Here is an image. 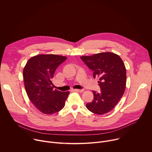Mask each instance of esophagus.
I'll return each instance as SVG.
<instances>
[{
    "mask_svg": "<svg viewBox=\"0 0 152 152\" xmlns=\"http://www.w3.org/2000/svg\"><path fill=\"white\" fill-rule=\"evenodd\" d=\"M74 92H83L84 91V89H73Z\"/></svg>",
    "mask_w": 152,
    "mask_h": 152,
    "instance_id": "esophagus-1",
    "label": "esophagus"
}]
</instances>
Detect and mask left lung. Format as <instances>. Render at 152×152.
I'll use <instances>...</instances> for the list:
<instances>
[{
    "instance_id": "obj_1",
    "label": "left lung",
    "mask_w": 152,
    "mask_h": 152,
    "mask_svg": "<svg viewBox=\"0 0 152 152\" xmlns=\"http://www.w3.org/2000/svg\"><path fill=\"white\" fill-rule=\"evenodd\" d=\"M94 71V78L99 77L100 92L93 91L94 99L86 104L94 113L103 115L111 111L124 94L126 85V70L119 56L112 53H102L80 57Z\"/></svg>"
}]
</instances>
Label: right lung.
I'll use <instances>...</instances> for the list:
<instances>
[{"mask_svg": "<svg viewBox=\"0 0 152 152\" xmlns=\"http://www.w3.org/2000/svg\"><path fill=\"white\" fill-rule=\"evenodd\" d=\"M66 57L54 54L37 55L26 64L23 76L26 94L31 102L40 112L53 114L64 106L69 92L54 89L52 79L57 67Z\"/></svg>", "mask_w": 152, "mask_h": 152, "instance_id": "right-lung-1", "label": "right lung"}]
</instances>
